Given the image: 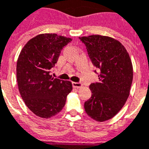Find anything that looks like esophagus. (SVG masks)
I'll list each match as a JSON object with an SVG mask.
<instances>
[{
	"instance_id": "34e87169",
	"label": "esophagus",
	"mask_w": 149,
	"mask_h": 149,
	"mask_svg": "<svg viewBox=\"0 0 149 149\" xmlns=\"http://www.w3.org/2000/svg\"><path fill=\"white\" fill-rule=\"evenodd\" d=\"M72 86L75 88H80L83 86V84L81 82H73L72 83Z\"/></svg>"
}]
</instances>
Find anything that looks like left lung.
Here are the masks:
<instances>
[{
    "label": "left lung",
    "instance_id": "obj_1",
    "mask_svg": "<svg viewBox=\"0 0 149 149\" xmlns=\"http://www.w3.org/2000/svg\"><path fill=\"white\" fill-rule=\"evenodd\" d=\"M89 57L99 69L98 82L90 84L92 96L84 103L89 116L98 122L111 119L122 108L130 93L133 67L128 53L119 41L93 35L79 38Z\"/></svg>",
    "mask_w": 149,
    "mask_h": 149
}]
</instances>
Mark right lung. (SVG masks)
I'll list each match as a JSON object with an SVG mask.
<instances>
[{
  "label": "right lung",
  "instance_id": "add662e5",
  "mask_svg": "<svg viewBox=\"0 0 149 149\" xmlns=\"http://www.w3.org/2000/svg\"><path fill=\"white\" fill-rule=\"evenodd\" d=\"M71 41L54 33L40 34L30 39L19 54L16 66L19 93L27 107L38 116L48 119L58 113L72 91L70 81L51 75L61 50Z\"/></svg>",
  "mask_w": 149,
  "mask_h": 149
}]
</instances>
